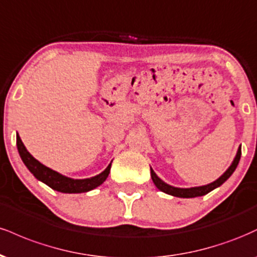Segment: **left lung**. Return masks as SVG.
Instances as JSON below:
<instances>
[{
    "instance_id": "8db88e82",
    "label": "left lung",
    "mask_w": 257,
    "mask_h": 257,
    "mask_svg": "<svg viewBox=\"0 0 257 257\" xmlns=\"http://www.w3.org/2000/svg\"><path fill=\"white\" fill-rule=\"evenodd\" d=\"M240 155H241V150H240V147H239V149H238L237 156H235L234 161H233V163L231 164V167H229L228 169H227L226 172H225V174H223V175H221L220 178L216 180V181L211 182V184H209V185L199 186V187H192V188L173 187V186L167 185L166 182L162 181V180L159 179L157 175H156V173L151 169L152 181H153V184L156 185V187H157L159 191H162V192L168 193V194H172V196L180 197V198H193V197L204 196V194L209 193V192H210V191H213L216 187H219V186L222 185L223 182H225L226 180L232 175L233 172H234V170H235V168H237L238 163H239Z\"/></svg>"
}]
</instances>
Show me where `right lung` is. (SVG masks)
<instances>
[{"instance_id":"obj_1","label":"right lung","mask_w":257,"mask_h":257,"mask_svg":"<svg viewBox=\"0 0 257 257\" xmlns=\"http://www.w3.org/2000/svg\"><path fill=\"white\" fill-rule=\"evenodd\" d=\"M17 146L18 151H19L20 157H22L23 162L28 169L34 174V176L40 181L44 182L46 185H48L49 187L53 190L58 191V192L63 193H82V192H88V191L93 190V188L98 187L105 181L106 178L110 174L111 164H108V167L99 175L94 176L90 179H84V180H73L66 176L61 175L54 170L49 169L48 167L43 166L42 163L35 159L30 153L28 152L26 147L23 144L22 139L19 135H17Z\"/></svg>"}]
</instances>
